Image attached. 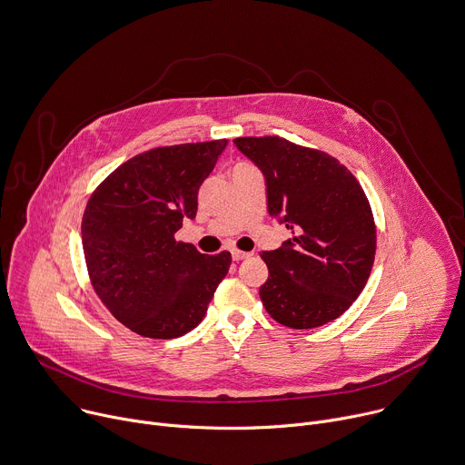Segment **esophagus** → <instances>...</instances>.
Returning <instances> with one entry per match:
<instances>
[{
	"instance_id": "esophagus-1",
	"label": "esophagus",
	"mask_w": 465,
	"mask_h": 465,
	"mask_svg": "<svg viewBox=\"0 0 465 465\" xmlns=\"http://www.w3.org/2000/svg\"><path fill=\"white\" fill-rule=\"evenodd\" d=\"M249 256H252V254H251V252H245V251H238V249H232V260H234V262L245 260V258H249Z\"/></svg>"
}]
</instances>
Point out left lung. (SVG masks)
<instances>
[{"instance_id": "8db88e82", "label": "left lung", "mask_w": 465, "mask_h": 465, "mask_svg": "<svg viewBox=\"0 0 465 465\" xmlns=\"http://www.w3.org/2000/svg\"><path fill=\"white\" fill-rule=\"evenodd\" d=\"M234 144L263 173L269 216L292 231L262 252L269 269L262 304L295 330L335 321L366 286L376 256L374 216L359 181L335 157L281 137Z\"/></svg>"}]
</instances>
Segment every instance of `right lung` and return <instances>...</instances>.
<instances>
[{
	"label": "right lung",
	"mask_w": 465,
	"mask_h": 465,
	"mask_svg": "<svg viewBox=\"0 0 465 465\" xmlns=\"http://www.w3.org/2000/svg\"><path fill=\"white\" fill-rule=\"evenodd\" d=\"M227 139L153 148L110 173L87 202L82 247L91 284L132 331L175 339L205 317L231 252L202 254L175 242L194 220L198 191Z\"/></svg>",
	"instance_id": "1"
}]
</instances>
